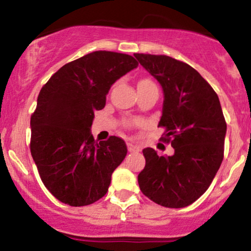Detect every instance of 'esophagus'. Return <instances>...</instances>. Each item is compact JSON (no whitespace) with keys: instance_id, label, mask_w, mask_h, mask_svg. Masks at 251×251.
Returning a JSON list of instances; mask_svg holds the SVG:
<instances>
[{"instance_id":"esophagus-1","label":"esophagus","mask_w":251,"mask_h":251,"mask_svg":"<svg viewBox=\"0 0 251 251\" xmlns=\"http://www.w3.org/2000/svg\"><path fill=\"white\" fill-rule=\"evenodd\" d=\"M126 145H127L128 152H138V151H139V148H138L137 145H133V144H131V143H127Z\"/></svg>"}]
</instances>
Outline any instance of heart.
<instances>
[{
    "mask_svg": "<svg viewBox=\"0 0 251 251\" xmlns=\"http://www.w3.org/2000/svg\"><path fill=\"white\" fill-rule=\"evenodd\" d=\"M151 82H152L151 80L143 79V80H140L139 83H138V86H143V85H146V83H151ZM137 124H138L137 120H125V126H126V127H132V126L137 125Z\"/></svg>",
    "mask_w": 251,
    "mask_h": 251,
    "instance_id": "heart-1",
    "label": "heart"
}]
</instances>
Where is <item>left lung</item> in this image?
Masks as SVG:
<instances>
[{"label":"left lung","mask_w":251,"mask_h":251,"mask_svg":"<svg viewBox=\"0 0 251 251\" xmlns=\"http://www.w3.org/2000/svg\"><path fill=\"white\" fill-rule=\"evenodd\" d=\"M146 71L162 85L160 140L175 154L143 150L145 168L138 175L142 192L165 208H184L208 190L224 157L226 123L220 99L210 83L188 63L166 55L135 53Z\"/></svg>","instance_id":"left-lung-1"}]
</instances>
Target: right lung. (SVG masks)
Here are the masks:
<instances>
[{
  "mask_svg": "<svg viewBox=\"0 0 251 251\" xmlns=\"http://www.w3.org/2000/svg\"><path fill=\"white\" fill-rule=\"evenodd\" d=\"M137 66L127 54L97 50L66 63L42 86L30 117V152L43 185L62 203L89 205L108 191L127 149L114 135L98 143L89 128L111 86Z\"/></svg>",
  "mask_w": 251,
  "mask_h": 251,
  "instance_id": "obj_1",
  "label": "right lung"
}]
</instances>
